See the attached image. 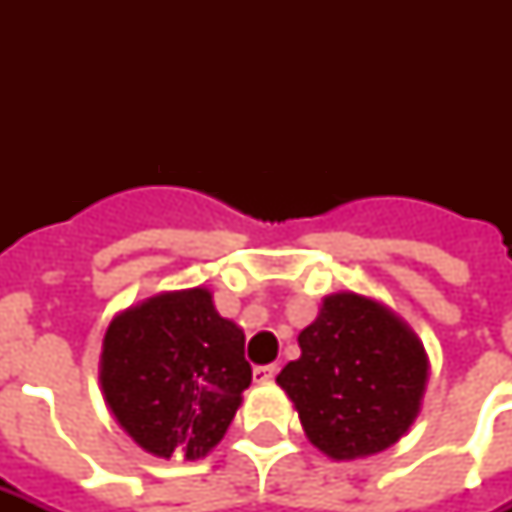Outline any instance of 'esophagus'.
<instances>
[{
  "mask_svg": "<svg viewBox=\"0 0 512 512\" xmlns=\"http://www.w3.org/2000/svg\"><path fill=\"white\" fill-rule=\"evenodd\" d=\"M276 372H279V366H276V364L255 366V372H252V377H255V382H271L273 377H276Z\"/></svg>",
  "mask_w": 512,
  "mask_h": 512,
  "instance_id": "34e87169",
  "label": "esophagus"
}]
</instances>
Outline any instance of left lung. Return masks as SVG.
I'll use <instances>...</instances> for the list:
<instances>
[{
	"instance_id": "8db88e82",
	"label": "left lung",
	"mask_w": 512,
	"mask_h": 512,
	"mask_svg": "<svg viewBox=\"0 0 512 512\" xmlns=\"http://www.w3.org/2000/svg\"><path fill=\"white\" fill-rule=\"evenodd\" d=\"M300 358L276 377L308 441L332 460L388 449L420 412L428 356L406 321L372 297H324L297 337Z\"/></svg>"
}]
</instances>
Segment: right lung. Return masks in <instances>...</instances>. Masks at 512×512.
<instances>
[{
    "label": "right lung",
    "instance_id": "add662e5",
    "mask_svg": "<svg viewBox=\"0 0 512 512\" xmlns=\"http://www.w3.org/2000/svg\"><path fill=\"white\" fill-rule=\"evenodd\" d=\"M252 382L244 332L204 287L162 292L108 324L100 388L124 433L170 460L207 457Z\"/></svg>",
    "mask_w": 512,
    "mask_h": 512
}]
</instances>
